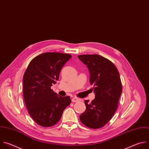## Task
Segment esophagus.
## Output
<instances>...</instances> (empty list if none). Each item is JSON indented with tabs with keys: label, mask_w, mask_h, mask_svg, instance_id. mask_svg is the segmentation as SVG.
<instances>
[{
	"label": "esophagus",
	"mask_w": 149,
	"mask_h": 149,
	"mask_svg": "<svg viewBox=\"0 0 149 149\" xmlns=\"http://www.w3.org/2000/svg\"><path fill=\"white\" fill-rule=\"evenodd\" d=\"M80 99H78V98H76V97H74L73 99H72V102H77L78 101H79Z\"/></svg>",
	"instance_id": "34e87169"
}]
</instances>
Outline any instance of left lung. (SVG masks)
<instances>
[{
    "label": "left lung",
    "mask_w": 149,
    "mask_h": 149,
    "mask_svg": "<svg viewBox=\"0 0 149 149\" xmlns=\"http://www.w3.org/2000/svg\"><path fill=\"white\" fill-rule=\"evenodd\" d=\"M78 58L88 69L95 94L91 103L84 101L86 109L80 120L89 128L99 129L110 121L117 110L122 92L119 73L111 61L99 54L79 55Z\"/></svg>",
    "instance_id": "8db88e82"
}]
</instances>
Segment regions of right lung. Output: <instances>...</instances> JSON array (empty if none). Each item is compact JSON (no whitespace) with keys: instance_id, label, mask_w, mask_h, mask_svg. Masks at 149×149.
Returning a JSON list of instances; mask_svg holds the SVG:
<instances>
[{"instance_id":"1","label":"right lung","mask_w":149,"mask_h":149,"mask_svg":"<svg viewBox=\"0 0 149 149\" xmlns=\"http://www.w3.org/2000/svg\"><path fill=\"white\" fill-rule=\"evenodd\" d=\"M72 55L47 52L30 62L23 79V97L28 113L43 127H51L61 120L64 110L70 104L69 96L61 97L51 89Z\"/></svg>"}]
</instances>
